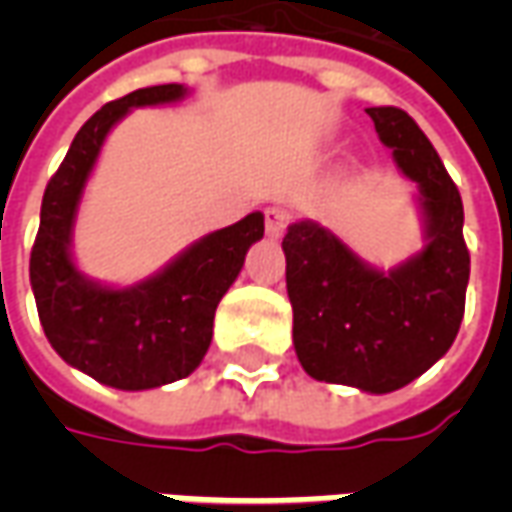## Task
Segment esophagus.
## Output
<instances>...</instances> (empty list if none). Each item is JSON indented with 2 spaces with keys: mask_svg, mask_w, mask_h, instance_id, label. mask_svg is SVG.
Wrapping results in <instances>:
<instances>
[{
  "mask_svg": "<svg viewBox=\"0 0 512 512\" xmlns=\"http://www.w3.org/2000/svg\"><path fill=\"white\" fill-rule=\"evenodd\" d=\"M290 222L288 208H279V205H271L266 211V233L268 238H282L285 235V227Z\"/></svg>",
  "mask_w": 512,
  "mask_h": 512,
  "instance_id": "esophagus-1",
  "label": "esophagus"
}]
</instances>
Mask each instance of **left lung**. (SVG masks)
Listing matches in <instances>:
<instances>
[{
  "mask_svg": "<svg viewBox=\"0 0 512 512\" xmlns=\"http://www.w3.org/2000/svg\"><path fill=\"white\" fill-rule=\"evenodd\" d=\"M378 139L419 189L422 252L381 271L332 230L296 222L282 238L293 345L307 376L386 395L439 362L461 329L469 249L463 202L428 136L397 106H370Z\"/></svg>",
  "mask_w": 512,
  "mask_h": 512,
  "instance_id": "left-lung-1",
  "label": "left lung"
}]
</instances>
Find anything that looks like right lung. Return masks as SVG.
<instances>
[{
	"label": "right lung",
	"instance_id": "1",
	"mask_svg": "<svg viewBox=\"0 0 512 512\" xmlns=\"http://www.w3.org/2000/svg\"><path fill=\"white\" fill-rule=\"evenodd\" d=\"M186 93L183 84L134 90L101 106L79 128L46 186L29 257V282L51 348L76 370L126 392L172 384L200 367L211 345L216 307L241 274L249 246L266 230L263 213H249L194 241L158 274L131 288L101 285L73 263V224L109 131L136 106L175 104Z\"/></svg>",
	"mask_w": 512,
	"mask_h": 512
}]
</instances>
